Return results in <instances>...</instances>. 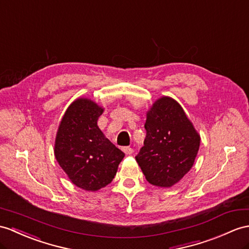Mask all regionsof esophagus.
Returning <instances> with one entry per match:
<instances>
[{"label":"esophagus","instance_id":"1","mask_svg":"<svg viewBox=\"0 0 249 249\" xmlns=\"http://www.w3.org/2000/svg\"><path fill=\"white\" fill-rule=\"evenodd\" d=\"M123 151H124V152L125 154H128V155H131V154H133V152H134V150H133V149L130 148V147H124V148H123Z\"/></svg>","mask_w":249,"mask_h":249}]
</instances>
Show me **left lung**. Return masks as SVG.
Masks as SVG:
<instances>
[{
	"mask_svg": "<svg viewBox=\"0 0 249 249\" xmlns=\"http://www.w3.org/2000/svg\"><path fill=\"white\" fill-rule=\"evenodd\" d=\"M143 147L135 156L150 184L171 187L189 172L201 138L177 101L162 97L147 114Z\"/></svg>",
	"mask_w": 249,
	"mask_h": 249,
	"instance_id": "left-lung-1",
	"label": "left lung"
}]
</instances>
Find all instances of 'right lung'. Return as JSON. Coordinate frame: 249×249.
<instances>
[{
	"instance_id": "add662e5",
	"label": "right lung",
	"mask_w": 249,
	"mask_h": 249,
	"mask_svg": "<svg viewBox=\"0 0 249 249\" xmlns=\"http://www.w3.org/2000/svg\"><path fill=\"white\" fill-rule=\"evenodd\" d=\"M102 112L92 100H75L64 114L54 142L60 167L72 184L88 191L110 184L124 157L97 125Z\"/></svg>"
}]
</instances>
